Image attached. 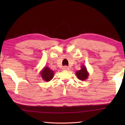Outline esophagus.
Listing matches in <instances>:
<instances>
[{
  "label": "esophagus",
  "mask_w": 125,
  "mask_h": 125,
  "mask_svg": "<svg viewBox=\"0 0 125 125\" xmlns=\"http://www.w3.org/2000/svg\"><path fill=\"white\" fill-rule=\"evenodd\" d=\"M63 69H64V70H65V71H68L69 69V68L67 66H64L63 67Z\"/></svg>",
  "instance_id": "34e87169"
}]
</instances>
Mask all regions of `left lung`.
I'll use <instances>...</instances> for the list:
<instances>
[{
    "mask_svg": "<svg viewBox=\"0 0 125 125\" xmlns=\"http://www.w3.org/2000/svg\"><path fill=\"white\" fill-rule=\"evenodd\" d=\"M75 74L78 79L81 80H85L87 79L89 75V73H88L87 69H86V67L84 65H82L81 67V69L79 71L76 72Z\"/></svg>",
    "mask_w": 125,
    "mask_h": 125,
    "instance_id": "8db88e82",
    "label": "left lung"
}]
</instances>
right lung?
<instances>
[{"mask_svg": "<svg viewBox=\"0 0 125 125\" xmlns=\"http://www.w3.org/2000/svg\"><path fill=\"white\" fill-rule=\"evenodd\" d=\"M54 71H52L49 67H45L40 72V75L42 79L46 82H50L54 76Z\"/></svg>", "mask_w": 125, "mask_h": 125, "instance_id": "add662e5", "label": "right lung"}]
</instances>
